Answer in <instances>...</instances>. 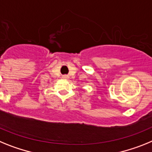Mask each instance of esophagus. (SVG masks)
I'll list each match as a JSON object with an SVG mask.
<instances>
[{
	"label": "esophagus",
	"mask_w": 152,
	"mask_h": 152,
	"mask_svg": "<svg viewBox=\"0 0 152 152\" xmlns=\"http://www.w3.org/2000/svg\"><path fill=\"white\" fill-rule=\"evenodd\" d=\"M63 79H68L69 76L67 75H64V76H63Z\"/></svg>",
	"instance_id": "esophagus-1"
}]
</instances>
